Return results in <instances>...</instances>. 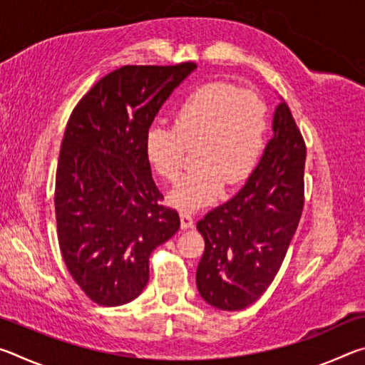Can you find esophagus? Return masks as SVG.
Segmentation results:
<instances>
[{
	"label": "esophagus",
	"instance_id": "34e87169",
	"mask_svg": "<svg viewBox=\"0 0 365 365\" xmlns=\"http://www.w3.org/2000/svg\"><path fill=\"white\" fill-rule=\"evenodd\" d=\"M180 222H182L183 230H188V228L195 227V220L188 212H180Z\"/></svg>",
	"mask_w": 365,
	"mask_h": 365
}]
</instances>
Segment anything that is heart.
Segmentation results:
<instances>
[{
    "label": "heart",
    "instance_id": "obj_1",
    "mask_svg": "<svg viewBox=\"0 0 365 365\" xmlns=\"http://www.w3.org/2000/svg\"><path fill=\"white\" fill-rule=\"evenodd\" d=\"M267 109L257 93L228 82L196 86L175 110V125L153 123L145 137L148 163L159 177L175 182L187 148H196L197 169L185 175L169 200L182 211H196L217 200L224 185L250 177L262 151Z\"/></svg>",
    "mask_w": 365,
    "mask_h": 365
}]
</instances>
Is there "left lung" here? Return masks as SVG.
<instances>
[{
    "label": "left lung",
    "instance_id": "left-lung-1",
    "mask_svg": "<svg viewBox=\"0 0 365 365\" xmlns=\"http://www.w3.org/2000/svg\"><path fill=\"white\" fill-rule=\"evenodd\" d=\"M304 138L283 101L248 182L196 225L205 238L196 287L211 306L240 311L274 282L304 207Z\"/></svg>",
    "mask_w": 365,
    "mask_h": 365
}]
</instances>
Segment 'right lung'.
<instances>
[{"label": "right lung", "mask_w": 365, "mask_h": 365, "mask_svg": "<svg viewBox=\"0 0 365 365\" xmlns=\"http://www.w3.org/2000/svg\"><path fill=\"white\" fill-rule=\"evenodd\" d=\"M196 69L122 66L77 103L61 143L54 209L67 270L100 306L133 301L150 280V256L180 228L160 205L145 137L160 106Z\"/></svg>", "instance_id": "right-lung-1"}]
</instances>
